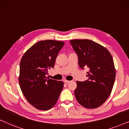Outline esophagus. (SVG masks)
I'll return each instance as SVG.
<instances>
[{
  "mask_svg": "<svg viewBox=\"0 0 129 129\" xmlns=\"http://www.w3.org/2000/svg\"><path fill=\"white\" fill-rule=\"evenodd\" d=\"M63 82H64V83H65L68 84V83H70V81H69V80H63Z\"/></svg>",
  "mask_w": 129,
  "mask_h": 129,
  "instance_id": "esophagus-1",
  "label": "esophagus"
}]
</instances>
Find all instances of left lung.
Listing matches in <instances>:
<instances>
[{
    "label": "left lung",
    "mask_w": 129,
    "mask_h": 129,
    "mask_svg": "<svg viewBox=\"0 0 129 129\" xmlns=\"http://www.w3.org/2000/svg\"><path fill=\"white\" fill-rule=\"evenodd\" d=\"M76 53L81 69L88 68V79L77 81L75 98L82 106L95 109L110 96L116 77V70L110 53L98 43L88 39L70 40Z\"/></svg>",
    "instance_id": "1"
}]
</instances>
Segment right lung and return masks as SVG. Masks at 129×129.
I'll use <instances>...</instances> for the list:
<instances>
[{
  "instance_id": "right-lung-1",
  "label": "right lung",
  "mask_w": 129,
  "mask_h": 129,
  "mask_svg": "<svg viewBox=\"0 0 129 129\" xmlns=\"http://www.w3.org/2000/svg\"><path fill=\"white\" fill-rule=\"evenodd\" d=\"M64 43L53 40L34 44L22 56L19 82L26 100L35 108L47 110L57 102L63 82L47 78V70L53 68L56 59Z\"/></svg>"
}]
</instances>
